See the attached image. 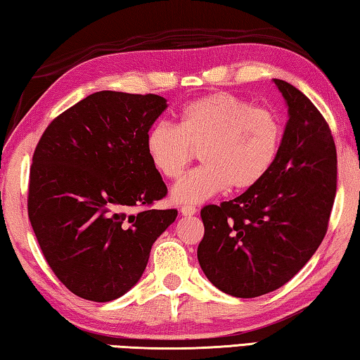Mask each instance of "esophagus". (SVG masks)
Returning a JSON list of instances; mask_svg holds the SVG:
<instances>
[{"mask_svg":"<svg viewBox=\"0 0 360 360\" xmlns=\"http://www.w3.org/2000/svg\"><path fill=\"white\" fill-rule=\"evenodd\" d=\"M181 212H182V216H193L195 212H197V208H195V206H192V205H184V206H181Z\"/></svg>","mask_w":360,"mask_h":360,"instance_id":"1","label":"esophagus"}]
</instances>
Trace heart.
Here are the masks:
<instances>
[{
	"label": "heart",
	"mask_w": 360,
	"mask_h": 360,
	"mask_svg": "<svg viewBox=\"0 0 360 360\" xmlns=\"http://www.w3.org/2000/svg\"><path fill=\"white\" fill-rule=\"evenodd\" d=\"M281 138V122L270 109L230 94H214L187 103L178 125H152L146 152L163 178L176 179L200 149L203 165L172 188L176 203L195 205L230 186L236 191L257 186L275 163Z\"/></svg>",
	"instance_id": "b5f03b06"
}]
</instances>
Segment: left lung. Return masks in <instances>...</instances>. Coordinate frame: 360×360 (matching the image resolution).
I'll use <instances>...</instances> for the list:
<instances>
[{"label":"left lung","mask_w":360,"mask_h":360,"mask_svg":"<svg viewBox=\"0 0 360 360\" xmlns=\"http://www.w3.org/2000/svg\"><path fill=\"white\" fill-rule=\"evenodd\" d=\"M275 84L289 120L270 172L240 197L200 212V266L219 290L240 298L276 290L302 270L324 240L337 192L326 119L294 85Z\"/></svg>","instance_id":"obj_1"}]
</instances>
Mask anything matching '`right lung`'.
Masks as SVG:
<instances>
[{"mask_svg":"<svg viewBox=\"0 0 360 360\" xmlns=\"http://www.w3.org/2000/svg\"><path fill=\"white\" fill-rule=\"evenodd\" d=\"M165 109L163 96L103 90L53 119L36 146L30 222L49 266L85 300L129 292L178 216L149 208L167 195L146 152L148 131Z\"/></svg>","mask_w":360,"mask_h":360,"instance_id":"obj_1","label":"right lung"}]
</instances>
